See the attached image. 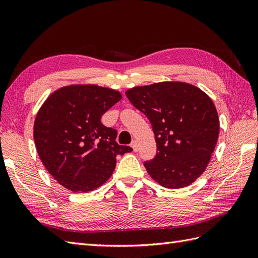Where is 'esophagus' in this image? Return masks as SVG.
<instances>
[{
	"label": "esophagus",
	"instance_id": "1",
	"mask_svg": "<svg viewBox=\"0 0 258 258\" xmlns=\"http://www.w3.org/2000/svg\"><path fill=\"white\" fill-rule=\"evenodd\" d=\"M131 146H132L134 152H136V151L139 150V145H138V142H136V141H133L132 144H131Z\"/></svg>",
	"mask_w": 258,
	"mask_h": 258
}]
</instances>
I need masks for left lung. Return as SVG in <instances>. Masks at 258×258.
<instances>
[{
  "label": "left lung",
  "mask_w": 258,
  "mask_h": 258,
  "mask_svg": "<svg viewBox=\"0 0 258 258\" xmlns=\"http://www.w3.org/2000/svg\"><path fill=\"white\" fill-rule=\"evenodd\" d=\"M125 94L152 125L156 155L144 163L151 178L169 189L195 182L205 172L219 135L218 113L211 98L181 82L133 87Z\"/></svg>",
  "instance_id": "left-lung-1"
}]
</instances>
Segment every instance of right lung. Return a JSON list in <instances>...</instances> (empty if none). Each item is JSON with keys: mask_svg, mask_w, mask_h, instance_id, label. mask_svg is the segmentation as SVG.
<instances>
[{"mask_svg": "<svg viewBox=\"0 0 258 258\" xmlns=\"http://www.w3.org/2000/svg\"><path fill=\"white\" fill-rule=\"evenodd\" d=\"M122 95L96 85H70L53 92L35 116L33 138L41 162L73 192L98 188L113 174L116 156L132 151L116 142L102 116Z\"/></svg>", "mask_w": 258, "mask_h": 258, "instance_id": "add662e5", "label": "right lung"}]
</instances>
